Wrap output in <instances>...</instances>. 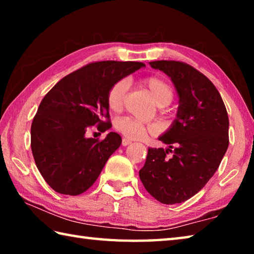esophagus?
I'll return each instance as SVG.
<instances>
[{
  "label": "esophagus",
  "mask_w": 254,
  "mask_h": 254,
  "mask_svg": "<svg viewBox=\"0 0 254 254\" xmlns=\"http://www.w3.org/2000/svg\"><path fill=\"white\" fill-rule=\"evenodd\" d=\"M131 143H132V141L127 139V137H123V139H122V145H124V147H127V145L131 144Z\"/></svg>",
  "instance_id": "obj_1"
}]
</instances>
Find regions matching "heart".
<instances>
[{
    "label": "heart",
    "instance_id": "obj_1",
    "mask_svg": "<svg viewBox=\"0 0 254 254\" xmlns=\"http://www.w3.org/2000/svg\"><path fill=\"white\" fill-rule=\"evenodd\" d=\"M143 85L148 88L154 102L159 106H166L171 103L174 98V89L165 79L157 76L148 77L143 80ZM127 92V80L120 79L112 84L106 94V103L109 109L113 112H119L122 109L124 98ZM115 128L128 139H142L147 133H156L158 131L157 124L143 123L132 118H121L115 121Z\"/></svg>",
    "mask_w": 254,
    "mask_h": 254
}]
</instances>
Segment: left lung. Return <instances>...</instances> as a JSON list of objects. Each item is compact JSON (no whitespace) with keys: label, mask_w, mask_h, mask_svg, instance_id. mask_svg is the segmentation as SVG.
<instances>
[{"label":"left lung","mask_w":254,"mask_h":254,"mask_svg":"<svg viewBox=\"0 0 254 254\" xmlns=\"http://www.w3.org/2000/svg\"><path fill=\"white\" fill-rule=\"evenodd\" d=\"M149 64L170 77L179 105L170 127L158 137L168 148H149L139 176L160 203L179 204L196 195L217 170L229 147V117L216 87L194 67L175 60Z\"/></svg>","instance_id":"8db88e82"}]
</instances>
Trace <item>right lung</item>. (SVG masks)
I'll return each mask as SVG.
<instances>
[{"label": "right lung", "instance_id": "add662e5", "mask_svg": "<svg viewBox=\"0 0 254 254\" xmlns=\"http://www.w3.org/2000/svg\"><path fill=\"white\" fill-rule=\"evenodd\" d=\"M144 66L112 60L88 64L47 93L31 124V150L38 170L55 191L76 196L96 182L122 137L110 132L100 141L86 132L95 124L101 132L111 128L107 91Z\"/></svg>", "mask_w": 254, "mask_h": 254}]
</instances>
